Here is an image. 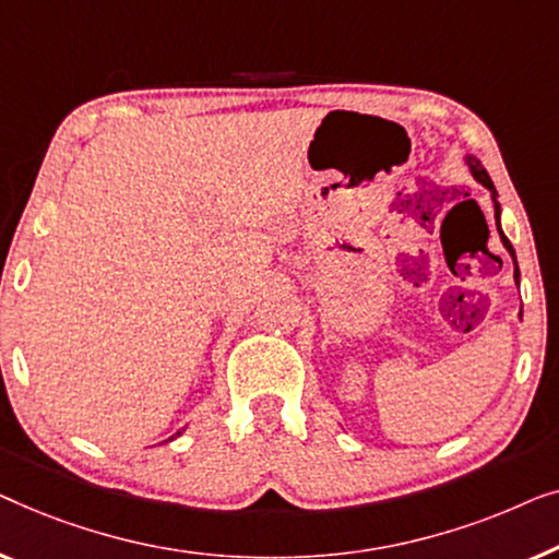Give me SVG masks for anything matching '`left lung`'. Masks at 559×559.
<instances>
[{"label":"left lung","instance_id":"1","mask_svg":"<svg viewBox=\"0 0 559 559\" xmlns=\"http://www.w3.org/2000/svg\"><path fill=\"white\" fill-rule=\"evenodd\" d=\"M463 162L468 164V171H471V177L476 179L478 185H484L486 190L491 192V202H493V217H497V230H499V238H501V242H504V248H507V253L512 255V261H514V281H516V286H519V269H516V253H514V248H512V242H509V238L504 235V230H501V204H499V194H497V190H493V182H491V177H489V171L484 169V164L476 159L474 154H466L463 156ZM519 319H522V311H519Z\"/></svg>","mask_w":559,"mask_h":559}]
</instances>
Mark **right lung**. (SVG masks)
I'll return each instance as SVG.
<instances>
[{"label":"right lung","instance_id":"obj_1","mask_svg":"<svg viewBox=\"0 0 559 559\" xmlns=\"http://www.w3.org/2000/svg\"><path fill=\"white\" fill-rule=\"evenodd\" d=\"M182 433H185V428H182V430H177V433H175V436H171V438H169V440H175V438H177V436H182ZM164 443H167V440H164Z\"/></svg>","mask_w":559,"mask_h":559}]
</instances>
